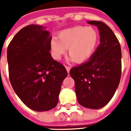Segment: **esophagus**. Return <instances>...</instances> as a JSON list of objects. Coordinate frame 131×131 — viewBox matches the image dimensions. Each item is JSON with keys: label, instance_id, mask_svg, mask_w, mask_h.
<instances>
[{"label": "esophagus", "instance_id": "obj_1", "mask_svg": "<svg viewBox=\"0 0 131 131\" xmlns=\"http://www.w3.org/2000/svg\"><path fill=\"white\" fill-rule=\"evenodd\" d=\"M65 68L66 69H67V72H69V71H70V67H68V66H65Z\"/></svg>", "mask_w": 131, "mask_h": 131}]
</instances>
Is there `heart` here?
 <instances>
[{"instance_id": "obj_1", "label": "heart", "mask_w": 131, "mask_h": 131, "mask_svg": "<svg viewBox=\"0 0 131 131\" xmlns=\"http://www.w3.org/2000/svg\"><path fill=\"white\" fill-rule=\"evenodd\" d=\"M98 43L99 34L95 28L77 26L60 31L58 38L53 37L50 40V46L55 60H60L68 49L70 60L82 63L93 55Z\"/></svg>"}]
</instances>
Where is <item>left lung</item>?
I'll use <instances>...</instances> for the list:
<instances>
[{
	"label": "left lung",
	"mask_w": 131,
	"mask_h": 131,
	"mask_svg": "<svg viewBox=\"0 0 131 131\" xmlns=\"http://www.w3.org/2000/svg\"><path fill=\"white\" fill-rule=\"evenodd\" d=\"M97 26L100 43L85 62L73 67L77 100L81 106L97 110L105 106L115 93L121 74V50L117 38L107 24L89 21Z\"/></svg>",
	"instance_id": "obj_1"
}]
</instances>
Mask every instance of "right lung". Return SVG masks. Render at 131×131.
<instances>
[{"label": "right lung", "instance_id": "1", "mask_svg": "<svg viewBox=\"0 0 131 131\" xmlns=\"http://www.w3.org/2000/svg\"><path fill=\"white\" fill-rule=\"evenodd\" d=\"M52 39L46 27L31 24L22 28L7 47L10 83L27 107L36 112L57 106L67 72L50 52Z\"/></svg>", "mask_w": 131, "mask_h": 131}]
</instances>
